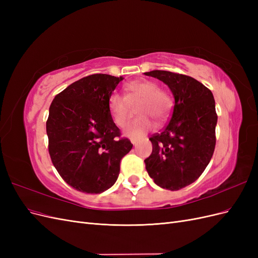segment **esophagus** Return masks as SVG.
Segmentation results:
<instances>
[{"label": "esophagus", "instance_id": "1", "mask_svg": "<svg viewBox=\"0 0 258 258\" xmlns=\"http://www.w3.org/2000/svg\"><path fill=\"white\" fill-rule=\"evenodd\" d=\"M131 143L134 144V145H136L137 144V139H131Z\"/></svg>", "mask_w": 258, "mask_h": 258}]
</instances>
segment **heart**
Segmentation results:
<instances>
[{"label":"heart","mask_w":258,"mask_h":258,"mask_svg":"<svg viewBox=\"0 0 258 258\" xmlns=\"http://www.w3.org/2000/svg\"><path fill=\"white\" fill-rule=\"evenodd\" d=\"M127 99L129 101H140L137 106V114L140 115L136 120L129 123L124 129V135L131 138H139L150 131L154 122L167 120L172 110V99L169 93L154 81L137 80L127 86ZM108 111L115 124L123 127L129 120L130 111L127 100L117 92L108 98Z\"/></svg>","instance_id":"heart-1"}]
</instances>
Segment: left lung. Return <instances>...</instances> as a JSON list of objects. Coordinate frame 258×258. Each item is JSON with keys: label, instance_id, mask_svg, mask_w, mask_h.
I'll return each instance as SVG.
<instances>
[{"label": "left lung", "instance_id": "1", "mask_svg": "<svg viewBox=\"0 0 258 258\" xmlns=\"http://www.w3.org/2000/svg\"><path fill=\"white\" fill-rule=\"evenodd\" d=\"M144 74L167 84L175 101L170 121L150 138L153 152L145 168L162 188L178 190L196 181L212 158L215 101L211 90L190 76L159 70Z\"/></svg>", "mask_w": 258, "mask_h": 258}]
</instances>
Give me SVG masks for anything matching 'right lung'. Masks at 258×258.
Instances as JSON below:
<instances>
[{
  "label": "right lung",
  "mask_w": 258,
  "mask_h": 258,
  "mask_svg": "<svg viewBox=\"0 0 258 258\" xmlns=\"http://www.w3.org/2000/svg\"><path fill=\"white\" fill-rule=\"evenodd\" d=\"M122 77L88 75L54 97L46 121L52 165L79 191L99 194L116 182L132 148L108 111V98Z\"/></svg>",
  "instance_id": "1"
}]
</instances>
